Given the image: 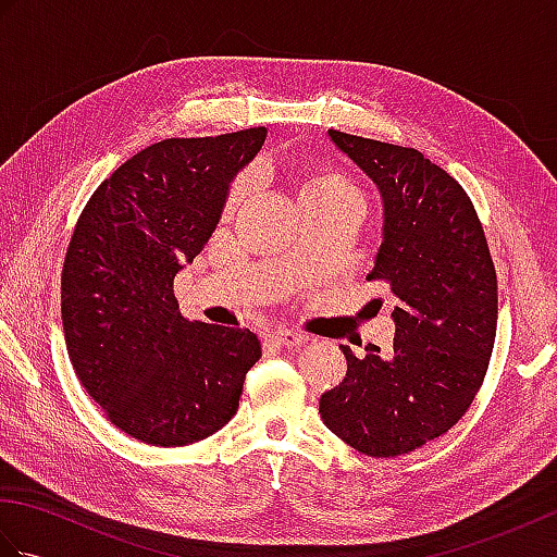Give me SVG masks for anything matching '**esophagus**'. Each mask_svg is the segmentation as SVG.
I'll use <instances>...</instances> for the list:
<instances>
[{
	"label": "esophagus",
	"instance_id": "obj_1",
	"mask_svg": "<svg viewBox=\"0 0 557 557\" xmlns=\"http://www.w3.org/2000/svg\"><path fill=\"white\" fill-rule=\"evenodd\" d=\"M272 339V345L277 347H285V349H292V347H301L306 337L299 335V333H292V330H272V333L268 335Z\"/></svg>",
	"mask_w": 557,
	"mask_h": 557
}]
</instances>
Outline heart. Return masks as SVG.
I'll return each mask as SVG.
<instances>
[{
  "instance_id": "obj_1",
  "label": "heart",
  "mask_w": 557,
  "mask_h": 557,
  "mask_svg": "<svg viewBox=\"0 0 557 557\" xmlns=\"http://www.w3.org/2000/svg\"><path fill=\"white\" fill-rule=\"evenodd\" d=\"M251 188V174L234 182L227 208H234ZM299 203H359V191L333 170H309L299 180Z\"/></svg>"
}]
</instances>
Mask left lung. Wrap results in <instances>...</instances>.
<instances>
[{"label":"left lung","instance_id":"obj_1","mask_svg":"<svg viewBox=\"0 0 557 557\" xmlns=\"http://www.w3.org/2000/svg\"><path fill=\"white\" fill-rule=\"evenodd\" d=\"M375 184L383 242L369 280L393 292L395 347L347 357V377L321 395V419L371 457L425 445L474 401L498 325V277L465 188L419 150L327 132Z\"/></svg>","mask_w":557,"mask_h":557}]
</instances>
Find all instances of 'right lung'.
<instances>
[{"label":"right lung","mask_w":557,"mask_h":557,"mask_svg":"<svg viewBox=\"0 0 557 557\" xmlns=\"http://www.w3.org/2000/svg\"><path fill=\"white\" fill-rule=\"evenodd\" d=\"M265 136L258 126L152 144L98 186L76 222L62 270L69 357L108 419L140 443L180 447L220 431L260 359L248 327L186 321L172 285Z\"/></svg>","instance_id":"right-lung-1"}]
</instances>
